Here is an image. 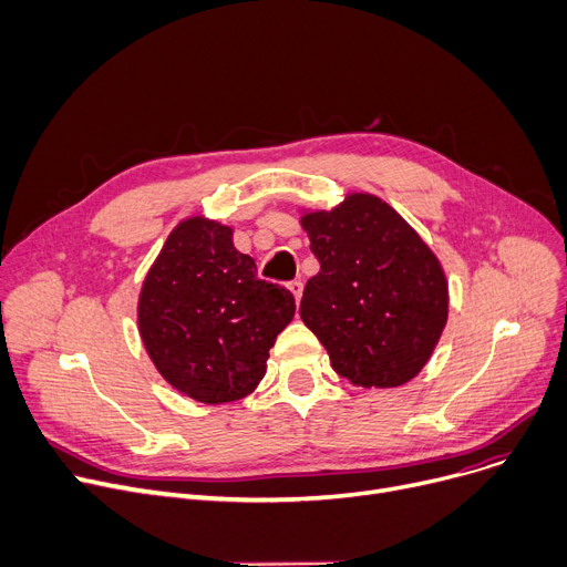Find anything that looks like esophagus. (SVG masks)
<instances>
[{
    "label": "esophagus",
    "instance_id": "34e87169",
    "mask_svg": "<svg viewBox=\"0 0 567 567\" xmlns=\"http://www.w3.org/2000/svg\"><path fill=\"white\" fill-rule=\"evenodd\" d=\"M288 290L295 295V302H300V300H302L305 284H302V281H290V284H288Z\"/></svg>",
    "mask_w": 567,
    "mask_h": 567
}]
</instances>
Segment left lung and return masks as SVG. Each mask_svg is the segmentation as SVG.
<instances>
[{"label":"left lung","instance_id":"1","mask_svg":"<svg viewBox=\"0 0 567 567\" xmlns=\"http://www.w3.org/2000/svg\"><path fill=\"white\" fill-rule=\"evenodd\" d=\"M300 224L320 262L300 316L332 369L358 388L415 379L447 322V279L434 251L371 194L305 212Z\"/></svg>","mask_w":567,"mask_h":567}]
</instances>
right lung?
Instances as JSON below:
<instances>
[{
	"instance_id": "right-lung-1",
	"label": "right lung",
	"mask_w": 567,
	"mask_h": 567,
	"mask_svg": "<svg viewBox=\"0 0 567 567\" xmlns=\"http://www.w3.org/2000/svg\"><path fill=\"white\" fill-rule=\"evenodd\" d=\"M292 316L290 290L258 279L254 258L233 247V228L205 217L175 226L138 298L150 360L200 403L251 394Z\"/></svg>"
}]
</instances>
